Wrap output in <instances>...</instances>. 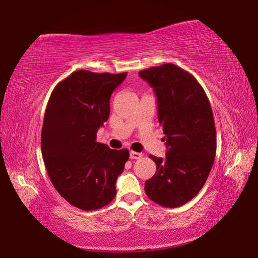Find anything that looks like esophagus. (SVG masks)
Segmentation results:
<instances>
[{"instance_id":"esophagus-1","label":"esophagus","mask_w":258,"mask_h":258,"mask_svg":"<svg viewBox=\"0 0 258 258\" xmlns=\"http://www.w3.org/2000/svg\"><path fill=\"white\" fill-rule=\"evenodd\" d=\"M143 155L141 152H137V151H131L130 152V158L131 159H140Z\"/></svg>"}]
</instances>
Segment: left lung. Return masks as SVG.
Wrapping results in <instances>:
<instances>
[{
    "label": "left lung",
    "mask_w": 258,
    "mask_h": 258,
    "mask_svg": "<svg viewBox=\"0 0 258 258\" xmlns=\"http://www.w3.org/2000/svg\"><path fill=\"white\" fill-rule=\"evenodd\" d=\"M155 91L163 126L166 157L156 163L146 181L149 199L164 207H178L196 197L211 173L216 154V130L211 103L202 85L173 63L139 73Z\"/></svg>",
    "instance_id": "left-lung-1"
}]
</instances>
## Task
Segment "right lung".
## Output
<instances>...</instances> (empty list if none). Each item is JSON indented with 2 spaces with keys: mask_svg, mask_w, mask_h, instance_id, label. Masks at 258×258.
Returning <instances> with one entry per match:
<instances>
[{
  "mask_svg": "<svg viewBox=\"0 0 258 258\" xmlns=\"http://www.w3.org/2000/svg\"><path fill=\"white\" fill-rule=\"evenodd\" d=\"M127 73L77 71L52 91L42 127L41 149L52 184L83 211L106 206L116 196V181L128 160L127 149L97 142L108 120L110 97Z\"/></svg>",
  "mask_w": 258,
  "mask_h": 258,
  "instance_id": "1",
  "label": "right lung"
}]
</instances>
